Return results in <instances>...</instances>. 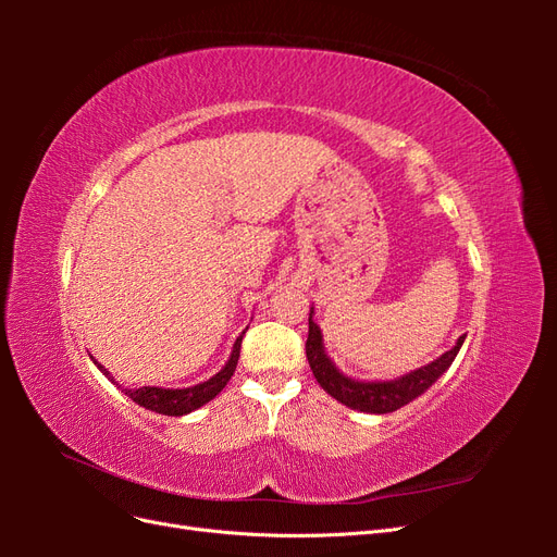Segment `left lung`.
I'll return each mask as SVG.
<instances>
[{
  "label": "left lung",
  "mask_w": 557,
  "mask_h": 557,
  "mask_svg": "<svg viewBox=\"0 0 557 557\" xmlns=\"http://www.w3.org/2000/svg\"><path fill=\"white\" fill-rule=\"evenodd\" d=\"M465 334L458 339L450 350L436 358L434 362L413 369V372L404 374L395 381H356L339 369L327 358L323 346V332L313 323V307L309 313V339H307V358L311 364V372L320 387L327 395H332L336 401L346 404V407L364 411V413H393L401 409L404 404L413 401L416 397L423 395L428 387L440 379L446 369L453 364L458 350L462 348Z\"/></svg>",
  "instance_id": "left-lung-1"
}]
</instances>
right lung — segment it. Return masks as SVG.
I'll return each instance as SVG.
<instances>
[{"label": "right lung", "instance_id": "1", "mask_svg": "<svg viewBox=\"0 0 557 557\" xmlns=\"http://www.w3.org/2000/svg\"><path fill=\"white\" fill-rule=\"evenodd\" d=\"M246 330H248V327H246ZM244 334H246V332H242V334L237 336V342H234L232 356H230V360L225 362V367H223L218 374H213L209 381H205V383H197V385H190V387H156V385H144V387H137V391H134V387H123V393H125L129 399L137 401L139 407L150 409V411H156V413H162V416H185V413H190V411H195V409H199V407H205L207 401H211L218 393L223 391V387L227 385V381L232 379L234 369H237ZM92 362L99 367V372H102L113 385H117L115 379L107 372V369H104L102 364H99L95 358H92ZM117 387H121V385H117Z\"/></svg>", "mask_w": 557, "mask_h": 557}]
</instances>
